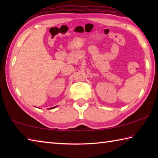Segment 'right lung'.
<instances>
[{
    "instance_id": "obj_1",
    "label": "right lung",
    "mask_w": 158,
    "mask_h": 158,
    "mask_svg": "<svg viewBox=\"0 0 158 158\" xmlns=\"http://www.w3.org/2000/svg\"><path fill=\"white\" fill-rule=\"evenodd\" d=\"M56 106H53V107H52V108H50V109H53V108H55Z\"/></svg>"
}]
</instances>
